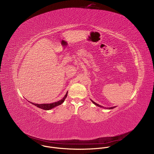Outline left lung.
Instances as JSON below:
<instances>
[{
  "mask_svg": "<svg viewBox=\"0 0 154 154\" xmlns=\"http://www.w3.org/2000/svg\"><path fill=\"white\" fill-rule=\"evenodd\" d=\"M91 101H92V100H91ZM92 103H94V104H95V105H96V106H98V107H103V108H104V109H114V108H115V107H115V106H114V107H109V108H106V107H105V108H104V107H103V106H100V105H99V104H97V103H95V102H94V101H92Z\"/></svg>",
  "mask_w": 154,
  "mask_h": 154,
  "instance_id": "8db88e82",
  "label": "left lung"
}]
</instances>
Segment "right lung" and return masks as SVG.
I'll return each mask as SVG.
<instances>
[{"mask_svg": "<svg viewBox=\"0 0 154 154\" xmlns=\"http://www.w3.org/2000/svg\"><path fill=\"white\" fill-rule=\"evenodd\" d=\"M67 93L68 92H66V95H65V97L60 101H57V102H55V103H50V104H35L34 103H32V102H30V103H31L32 104L34 105L35 106L40 108V109H43L45 110H50V109H53L54 107H57L60 104H62L64 101H65V100L66 99V97H67Z\"/></svg>", "mask_w": 154, "mask_h": 154, "instance_id": "obj_1", "label": "right lung"}]
</instances>
